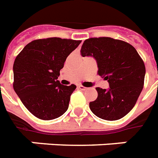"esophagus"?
Listing matches in <instances>:
<instances>
[{
  "label": "esophagus",
  "instance_id": "obj_1",
  "mask_svg": "<svg viewBox=\"0 0 158 158\" xmlns=\"http://www.w3.org/2000/svg\"><path fill=\"white\" fill-rule=\"evenodd\" d=\"M78 88H79V89H80V90H83V91H84V90H86V89H88L86 88V87H84V86H83V85H79V86H78Z\"/></svg>",
  "mask_w": 158,
  "mask_h": 158
}]
</instances>
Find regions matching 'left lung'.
I'll return each instance as SVG.
<instances>
[{
	"label": "left lung",
	"instance_id": "1",
	"mask_svg": "<svg viewBox=\"0 0 158 158\" xmlns=\"http://www.w3.org/2000/svg\"><path fill=\"white\" fill-rule=\"evenodd\" d=\"M82 56H93L98 74L109 89L96 88L98 98L89 103L92 112L106 120H116L132 110L143 88L145 65L130 43L111 38H92L84 42Z\"/></svg>",
	"mask_w": 158,
	"mask_h": 158
}]
</instances>
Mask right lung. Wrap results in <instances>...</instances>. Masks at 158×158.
I'll use <instances>...</instances> for the list:
<instances>
[{"label":"right lung","instance_id":"right-lung-1","mask_svg":"<svg viewBox=\"0 0 158 158\" xmlns=\"http://www.w3.org/2000/svg\"><path fill=\"white\" fill-rule=\"evenodd\" d=\"M81 41L49 38L31 42L14 62L13 87L27 109L36 117L49 120L60 117L69 107L74 84L57 80L60 70Z\"/></svg>","mask_w":158,"mask_h":158}]
</instances>
